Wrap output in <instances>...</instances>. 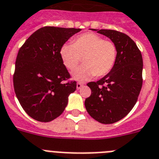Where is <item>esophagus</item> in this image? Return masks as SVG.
I'll use <instances>...</instances> for the list:
<instances>
[{"label":"esophagus","instance_id":"34e87169","mask_svg":"<svg viewBox=\"0 0 159 159\" xmlns=\"http://www.w3.org/2000/svg\"><path fill=\"white\" fill-rule=\"evenodd\" d=\"M83 85H84V84H83L82 83H77L76 89H78V90H79V89H80L81 88H82V87H83Z\"/></svg>","mask_w":159,"mask_h":159}]
</instances>
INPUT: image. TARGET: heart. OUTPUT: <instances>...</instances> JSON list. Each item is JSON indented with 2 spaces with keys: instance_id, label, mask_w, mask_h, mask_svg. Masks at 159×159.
Instances as JSON below:
<instances>
[{
  "instance_id": "1",
  "label": "heart",
  "mask_w": 159,
  "mask_h": 159,
  "mask_svg": "<svg viewBox=\"0 0 159 159\" xmlns=\"http://www.w3.org/2000/svg\"><path fill=\"white\" fill-rule=\"evenodd\" d=\"M116 47L110 40H104L95 33H85L75 39L72 44L61 47L59 55L63 65L72 70L83 58L81 66L72 73L79 81H85L93 76L101 77L110 72L116 59Z\"/></svg>"
}]
</instances>
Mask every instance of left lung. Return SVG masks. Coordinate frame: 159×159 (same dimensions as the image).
I'll use <instances>...</instances> for the list:
<instances>
[{"label": "left lung", "mask_w": 159, "mask_h": 159, "mask_svg": "<svg viewBox=\"0 0 159 159\" xmlns=\"http://www.w3.org/2000/svg\"><path fill=\"white\" fill-rule=\"evenodd\" d=\"M116 47V59L110 72L88 86L92 93L85 108L93 119L112 124L124 118L136 104L142 86V53L128 35L113 30H95Z\"/></svg>", "instance_id": "8db88e82"}]
</instances>
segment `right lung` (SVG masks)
<instances>
[{"label": "right lung", "mask_w": 159, "mask_h": 159, "mask_svg": "<svg viewBox=\"0 0 159 159\" xmlns=\"http://www.w3.org/2000/svg\"><path fill=\"white\" fill-rule=\"evenodd\" d=\"M80 29L44 26L30 36L17 53L13 88L19 103L34 120L60 116L76 89L59 55L61 47Z\"/></svg>", "instance_id": "add662e5"}]
</instances>
